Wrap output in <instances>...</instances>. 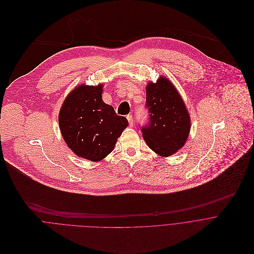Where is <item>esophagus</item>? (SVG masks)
<instances>
[{
  "label": "esophagus",
  "instance_id": "obj_1",
  "mask_svg": "<svg viewBox=\"0 0 254 254\" xmlns=\"http://www.w3.org/2000/svg\"><path fill=\"white\" fill-rule=\"evenodd\" d=\"M127 120H128V122H129V125L132 127V126H133V123H134V120H133L132 115H128V116H127Z\"/></svg>",
  "mask_w": 254,
  "mask_h": 254
}]
</instances>
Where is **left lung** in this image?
Instances as JSON below:
<instances>
[{
    "label": "left lung",
    "instance_id": "1",
    "mask_svg": "<svg viewBox=\"0 0 254 254\" xmlns=\"http://www.w3.org/2000/svg\"><path fill=\"white\" fill-rule=\"evenodd\" d=\"M148 124L141 128L151 150L168 157L183 147L190 131V117L173 84L164 77L146 87Z\"/></svg>",
    "mask_w": 254,
    "mask_h": 254
}]
</instances>
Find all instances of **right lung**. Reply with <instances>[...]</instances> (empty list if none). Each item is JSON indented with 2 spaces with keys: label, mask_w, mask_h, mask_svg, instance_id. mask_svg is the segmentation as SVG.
I'll list each match as a JSON object with an SVG mask.
<instances>
[{
  "label": "right lung",
  "mask_w": 254,
  "mask_h": 254,
  "mask_svg": "<svg viewBox=\"0 0 254 254\" xmlns=\"http://www.w3.org/2000/svg\"><path fill=\"white\" fill-rule=\"evenodd\" d=\"M103 86L76 87L65 99L59 126L68 147L90 161H100L114 149L128 120L102 100Z\"/></svg>",
  "instance_id": "add662e5"
}]
</instances>
